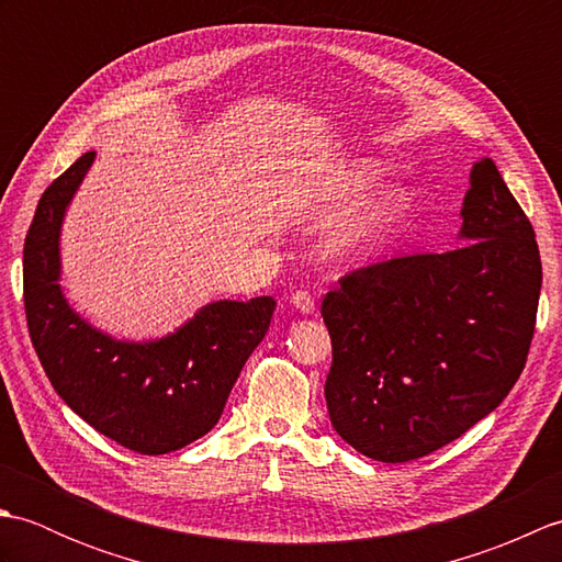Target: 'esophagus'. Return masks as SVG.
Returning <instances> with one entry per match:
<instances>
[{"mask_svg": "<svg viewBox=\"0 0 562 562\" xmlns=\"http://www.w3.org/2000/svg\"><path fill=\"white\" fill-rule=\"evenodd\" d=\"M290 302H292V306L296 308V312H302V314H312L314 312V296L308 294L306 290L294 292Z\"/></svg>", "mask_w": 562, "mask_h": 562, "instance_id": "1", "label": "esophagus"}]
</instances>
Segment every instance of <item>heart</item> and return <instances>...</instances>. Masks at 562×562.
I'll return each instance as SVG.
<instances>
[{"label":"heart","mask_w":562,"mask_h":562,"mask_svg":"<svg viewBox=\"0 0 562 562\" xmlns=\"http://www.w3.org/2000/svg\"><path fill=\"white\" fill-rule=\"evenodd\" d=\"M379 169L369 161H355L348 169L340 171L336 186L330 188L333 198L355 200L376 183ZM405 210V195L401 190H386L376 200H369L364 205L345 217L328 238V250L338 258H352L364 254L381 241L393 222H396Z\"/></svg>","instance_id":"1"}]
</instances>
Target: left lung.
I'll return each mask as SVG.
<instances>
[{
	"label": "left lung",
	"mask_w": 562,
	"mask_h": 562,
	"mask_svg": "<svg viewBox=\"0 0 562 562\" xmlns=\"http://www.w3.org/2000/svg\"><path fill=\"white\" fill-rule=\"evenodd\" d=\"M461 217L469 244L357 268L321 304L330 423L374 461H413L459 439L527 364L541 256L493 159L473 166Z\"/></svg>",
	"instance_id": "8db88e82"
}]
</instances>
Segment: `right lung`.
Returning <instances> with one entry per match:
<instances>
[{
    "label": "right lung",
    "instance_id": "add662e5",
    "mask_svg": "<svg viewBox=\"0 0 562 562\" xmlns=\"http://www.w3.org/2000/svg\"><path fill=\"white\" fill-rule=\"evenodd\" d=\"M97 154L45 188L23 244V308L35 355L59 393L97 432L137 453H169L207 435L246 360L266 338L272 296L212 302L183 328L123 342L91 328L59 290V226Z\"/></svg>",
    "mask_w": 562,
    "mask_h": 562
}]
</instances>
